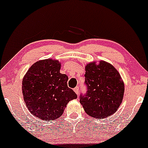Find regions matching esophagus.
Masks as SVG:
<instances>
[{"mask_svg":"<svg viewBox=\"0 0 148 148\" xmlns=\"http://www.w3.org/2000/svg\"><path fill=\"white\" fill-rule=\"evenodd\" d=\"M74 91L76 92V94H77V95H79V88H78V87H76V88L74 89Z\"/></svg>","mask_w":148,"mask_h":148,"instance_id":"esophagus-1","label":"esophagus"}]
</instances>
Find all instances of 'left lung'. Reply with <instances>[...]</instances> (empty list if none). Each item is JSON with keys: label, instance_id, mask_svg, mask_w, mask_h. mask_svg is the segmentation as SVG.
<instances>
[{"label": "left lung", "instance_id": "left-lung-1", "mask_svg": "<svg viewBox=\"0 0 148 148\" xmlns=\"http://www.w3.org/2000/svg\"><path fill=\"white\" fill-rule=\"evenodd\" d=\"M87 92L80 95V103L89 116L105 119L116 112L123 101L124 83L120 74L110 63L101 60L85 66Z\"/></svg>", "mask_w": 148, "mask_h": 148}]
</instances>
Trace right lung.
I'll use <instances>...</instances> for the list:
<instances>
[{
  "label": "right lung",
  "mask_w": 148,
  "mask_h": 148,
  "mask_svg": "<svg viewBox=\"0 0 148 148\" xmlns=\"http://www.w3.org/2000/svg\"><path fill=\"white\" fill-rule=\"evenodd\" d=\"M60 69L58 60H39L30 67L23 79L27 108L32 114L45 121L59 118L69 101L77 98L67 86V76L60 74Z\"/></svg>",
  "instance_id": "right-lung-1"
}]
</instances>
